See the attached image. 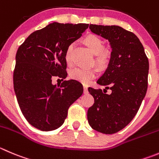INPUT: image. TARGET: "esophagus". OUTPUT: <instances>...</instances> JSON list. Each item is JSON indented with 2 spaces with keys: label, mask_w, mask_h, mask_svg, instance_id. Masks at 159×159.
I'll return each instance as SVG.
<instances>
[{
  "label": "esophagus",
  "mask_w": 159,
  "mask_h": 159,
  "mask_svg": "<svg viewBox=\"0 0 159 159\" xmlns=\"http://www.w3.org/2000/svg\"><path fill=\"white\" fill-rule=\"evenodd\" d=\"M83 89H84V94H87L88 92H89V91H88V86L86 85V84H84V85H83Z\"/></svg>",
  "instance_id": "esophagus-1"
}]
</instances>
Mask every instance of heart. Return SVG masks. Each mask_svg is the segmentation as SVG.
<instances>
[{"label":"heart","instance_id":"1","mask_svg":"<svg viewBox=\"0 0 159 159\" xmlns=\"http://www.w3.org/2000/svg\"><path fill=\"white\" fill-rule=\"evenodd\" d=\"M84 45L90 50L95 57V64L103 70L109 66L112 57V52L109 49L103 48V41L98 35H87L83 39ZM74 44H70L67 47L65 53V61L67 64L71 61V52L73 50ZM98 71L95 68L83 69L77 67L73 69L70 72V77L74 80L80 81L83 84H89L92 79L96 78Z\"/></svg>","mask_w":159,"mask_h":159}]
</instances>
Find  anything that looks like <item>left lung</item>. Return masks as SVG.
<instances>
[{
	"label": "left lung",
	"mask_w": 159,
	"mask_h": 159,
	"mask_svg": "<svg viewBox=\"0 0 159 159\" xmlns=\"http://www.w3.org/2000/svg\"><path fill=\"white\" fill-rule=\"evenodd\" d=\"M89 29L110 43V63L97 83L112 93L89 88L95 102L88 110V121L94 130L112 134L130 124L141 106L148 89V59L133 32L117 25L91 24Z\"/></svg>",
	"instance_id": "obj_1"
}]
</instances>
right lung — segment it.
I'll return each mask as SVG.
<instances>
[{
    "label": "right lung",
    "mask_w": 159,
    "mask_h": 159,
    "mask_svg": "<svg viewBox=\"0 0 159 159\" xmlns=\"http://www.w3.org/2000/svg\"><path fill=\"white\" fill-rule=\"evenodd\" d=\"M88 27L83 23H51L30 34L18 47L14 89L23 116L39 130L50 131L61 127L70 105L82 95L78 81H64L57 86L52 78H65L66 50Z\"/></svg>",
    "instance_id": "add662e5"
}]
</instances>
